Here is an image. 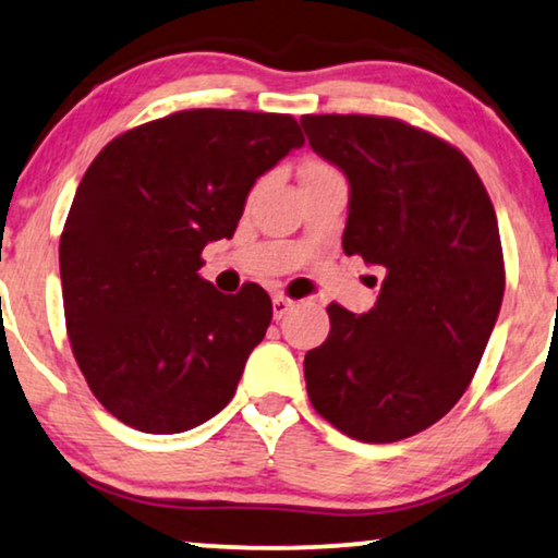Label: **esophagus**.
<instances>
[{
    "mask_svg": "<svg viewBox=\"0 0 558 558\" xmlns=\"http://www.w3.org/2000/svg\"><path fill=\"white\" fill-rule=\"evenodd\" d=\"M271 307H274V319H281L287 315L289 310L294 307V302L289 300V296H284V294H274V300H271Z\"/></svg>",
    "mask_w": 558,
    "mask_h": 558,
    "instance_id": "34e87169",
    "label": "esophagus"
}]
</instances>
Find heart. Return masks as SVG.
<instances>
[{
	"label": "heart",
	"instance_id": "heart-1",
	"mask_svg": "<svg viewBox=\"0 0 558 558\" xmlns=\"http://www.w3.org/2000/svg\"><path fill=\"white\" fill-rule=\"evenodd\" d=\"M323 167H325V165H310L307 170H323Z\"/></svg>",
	"mask_w": 558,
	"mask_h": 558
}]
</instances>
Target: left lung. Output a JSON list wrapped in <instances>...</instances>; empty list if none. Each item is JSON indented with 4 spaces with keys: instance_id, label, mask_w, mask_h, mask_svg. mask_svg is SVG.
<instances>
[{
    "instance_id": "obj_1",
    "label": "left lung",
    "mask_w": 558,
    "mask_h": 558,
    "mask_svg": "<svg viewBox=\"0 0 558 558\" xmlns=\"http://www.w3.org/2000/svg\"><path fill=\"white\" fill-rule=\"evenodd\" d=\"M310 147L350 182L342 248L380 266L376 307L330 304V335L304 355L315 411L386 445L439 422L468 391L498 319V218L460 149L391 117L307 113Z\"/></svg>"
}]
</instances>
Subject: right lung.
I'll list each match as a JSON object with an SVG mask.
<instances>
[{"instance_id":"1","label":"right lung","mask_w":558,"mask_h":558,"mask_svg":"<svg viewBox=\"0 0 558 558\" xmlns=\"http://www.w3.org/2000/svg\"><path fill=\"white\" fill-rule=\"evenodd\" d=\"M304 136L289 113L190 109L129 129L83 174L60 235L65 327L101 407L178 434L233 399L271 323L262 287L218 292L203 248Z\"/></svg>"}]
</instances>
